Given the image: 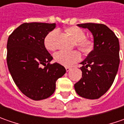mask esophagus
<instances>
[{
    "mask_svg": "<svg viewBox=\"0 0 124 124\" xmlns=\"http://www.w3.org/2000/svg\"><path fill=\"white\" fill-rule=\"evenodd\" d=\"M71 69H71L70 67H68V66H66V71H67V72H69V71L71 70Z\"/></svg>",
    "mask_w": 124,
    "mask_h": 124,
    "instance_id": "obj_1",
    "label": "esophagus"
}]
</instances>
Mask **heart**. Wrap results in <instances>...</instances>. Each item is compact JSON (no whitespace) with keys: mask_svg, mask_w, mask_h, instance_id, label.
Instances as JSON below:
<instances>
[{"mask_svg":"<svg viewBox=\"0 0 124 124\" xmlns=\"http://www.w3.org/2000/svg\"><path fill=\"white\" fill-rule=\"evenodd\" d=\"M66 31L75 42L78 49L84 55L89 54L93 50V44L91 40L86 38V33L81 28L76 26H70L65 28ZM56 34V31L49 32L44 39V45L49 51H55L56 46L54 44L53 38ZM54 59L59 64L63 66H69L78 62L80 60V54L78 51L65 52L60 51L55 54Z\"/></svg>","mask_w":124,"mask_h":124,"instance_id":"b5f03b06","label":"heart"}]
</instances>
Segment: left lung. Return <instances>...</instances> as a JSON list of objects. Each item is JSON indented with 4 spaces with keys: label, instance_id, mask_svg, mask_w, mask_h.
I'll use <instances>...</instances> for the list:
<instances>
[{
    "label": "left lung",
    "instance_id": "obj_1",
    "mask_svg": "<svg viewBox=\"0 0 124 124\" xmlns=\"http://www.w3.org/2000/svg\"><path fill=\"white\" fill-rule=\"evenodd\" d=\"M92 33L93 50L80 64L82 78L75 84L76 93L84 98L95 100L112 86L119 65V42L112 30L103 24H78Z\"/></svg>",
    "mask_w": 124,
    "mask_h": 124
}]
</instances>
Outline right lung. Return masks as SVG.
<instances>
[{"instance_id": "add662e5", "label": "right lung", "mask_w": 124, "mask_h": 124, "mask_svg": "<svg viewBox=\"0 0 124 124\" xmlns=\"http://www.w3.org/2000/svg\"><path fill=\"white\" fill-rule=\"evenodd\" d=\"M55 26V23H25L8 38L7 62L9 73L20 91L33 100L51 96L57 79L66 73L61 64H50L53 57L44 45L45 36Z\"/></svg>"}]
</instances>
